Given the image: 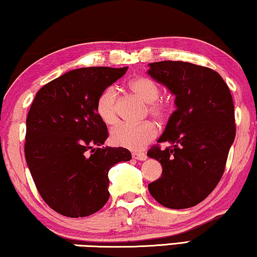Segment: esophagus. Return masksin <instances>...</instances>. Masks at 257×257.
I'll return each mask as SVG.
<instances>
[{
	"mask_svg": "<svg viewBox=\"0 0 257 257\" xmlns=\"http://www.w3.org/2000/svg\"><path fill=\"white\" fill-rule=\"evenodd\" d=\"M132 157H133V159L140 160V161H144L147 159V156L143 152H132Z\"/></svg>",
	"mask_w": 257,
	"mask_h": 257,
	"instance_id": "1",
	"label": "esophagus"
}]
</instances>
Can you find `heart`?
Returning a JSON list of instances; mask_svg holds the SVG:
<instances>
[{
	"instance_id": "obj_1",
	"label": "heart",
	"mask_w": 257,
	"mask_h": 257,
	"mask_svg": "<svg viewBox=\"0 0 257 257\" xmlns=\"http://www.w3.org/2000/svg\"><path fill=\"white\" fill-rule=\"evenodd\" d=\"M132 93L149 104L150 114L158 119H164L170 113L172 105L166 99H160V87L149 77H137L128 84ZM96 111L105 124L113 125L118 120L117 91L114 87H107L98 97ZM157 136V128L153 122L145 121L138 125L120 124L111 131V140L114 145L132 151L143 150Z\"/></svg>"
}]
</instances>
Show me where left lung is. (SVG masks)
Returning a JSON list of instances; mask_svg holds the SVG:
<instances>
[{
  "label": "left lung",
  "mask_w": 257,
  "mask_h": 257,
  "mask_svg": "<svg viewBox=\"0 0 257 257\" xmlns=\"http://www.w3.org/2000/svg\"><path fill=\"white\" fill-rule=\"evenodd\" d=\"M147 73L175 96V111L147 156L163 173L151 182V195L172 209L205 200L219 184L235 139L234 104L229 87L209 68L180 61L150 63Z\"/></svg>",
  "instance_id": "left-lung-1"
}]
</instances>
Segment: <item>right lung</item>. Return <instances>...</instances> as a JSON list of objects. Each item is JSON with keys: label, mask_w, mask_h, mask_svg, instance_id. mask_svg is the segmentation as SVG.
I'll use <instances>...</instances> for the list:
<instances>
[{"label": "right lung", "mask_w": 257, "mask_h": 257, "mask_svg": "<svg viewBox=\"0 0 257 257\" xmlns=\"http://www.w3.org/2000/svg\"><path fill=\"white\" fill-rule=\"evenodd\" d=\"M125 68H80L45 84L27 117V165L49 207L64 216L84 217L107 202L108 171L131 160L124 147H101L108 133L96 111L105 89Z\"/></svg>", "instance_id": "right-lung-1"}]
</instances>
